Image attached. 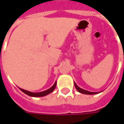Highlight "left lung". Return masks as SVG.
<instances>
[{
    "label": "left lung",
    "mask_w": 124,
    "mask_h": 124,
    "mask_svg": "<svg viewBox=\"0 0 124 124\" xmlns=\"http://www.w3.org/2000/svg\"><path fill=\"white\" fill-rule=\"evenodd\" d=\"M74 86H75L76 89L79 91V93H83V94H95L99 93V92H97V93H93V92H90V91H88V90H83L82 88H79V86H78L75 83H74Z\"/></svg>",
    "instance_id": "obj_1"
}]
</instances>
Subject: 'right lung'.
<instances>
[{
	"label": "right lung",
	"instance_id": "add662e5",
	"mask_svg": "<svg viewBox=\"0 0 124 124\" xmlns=\"http://www.w3.org/2000/svg\"><path fill=\"white\" fill-rule=\"evenodd\" d=\"M56 82H55L54 84L51 88H49L48 90H45V91H43V92H41V93H31V92L27 91V90H23V89H21V88H20V90H21L22 92H23L25 94H26L30 96V97H43V96H45V95H47L50 93H52L54 91V90L55 89V88H56Z\"/></svg>",
	"mask_w": 124,
	"mask_h": 124
}]
</instances>
